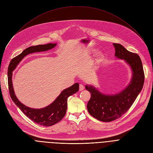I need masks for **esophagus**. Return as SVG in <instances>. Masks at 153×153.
Here are the masks:
<instances>
[{
	"label": "esophagus",
	"instance_id": "34e87169",
	"mask_svg": "<svg viewBox=\"0 0 153 153\" xmlns=\"http://www.w3.org/2000/svg\"><path fill=\"white\" fill-rule=\"evenodd\" d=\"M84 89V86L82 84L79 85V91H83Z\"/></svg>",
	"mask_w": 153,
	"mask_h": 153
}]
</instances>
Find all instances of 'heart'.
I'll list each match as a JSON object with an SVG mask.
<instances>
[{"mask_svg":"<svg viewBox=\"0 0 153 153\" xmlns=\"http://www.w3.org/2000/svg\"><path fill=\"white\" fill-rule=\"evenodd\" d=\"M98 56H99V57H102V54L101 53H99V54H98Z\"/></svg>","mask_w":153,"mask_h":153,"instance_id":"heart-1","label":"heart"}]
</instances>
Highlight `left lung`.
Here are the masks:
<instances>
[{
    "instance_id": "obj_1",
    "label": "left lung",
    "mask_w": 153,
    "mask_h": 153,
    "mask_svg": "<svg viewBox=\"0 0 153 153\" xmlns=\"http://www.w3.org/2000/svg\"><path fill=\"white\" fill-rule=\"evenodd\" d=\"M115 56L124 59L130 66L133 76L130 84L117 94L105 95L92 85H85L91 93L87 108L89 113L100 121L109 122L121 117L130 109L143 89L144 74L140 56L128 51L122 45L114 43Z\"/></svg>"
}]
</instances>
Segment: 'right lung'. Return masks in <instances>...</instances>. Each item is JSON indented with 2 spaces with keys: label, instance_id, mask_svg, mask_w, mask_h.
<instances>
[{
  "label": "right lung",
  "instance_id": "add662e5",
  "mask_svg": "<svg viewBox=\"0 0 153 153\" xmlns=\"http://www.w3.org/2000/svg\"><path fill=\"white\" fill-rule=\"evenodd\" d=\"M56 45V43H48L28 47L21 54L11 60L8 68V85H9V94L13 102L23 111V113L32 121L39 125L45 126H52L60 122L63 118L66 113L68 98L79 91V83H76L68 89L62 91L60 95L50 105L43 108L35 109L23 105L16 97L12 85V71L27 54L49 50L53 48Z\"/></svg>",
  "mask_w": 153,
  "mask_h": 153
}]
</instances>
